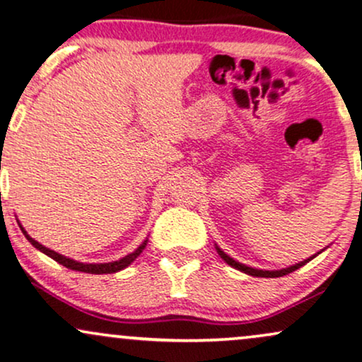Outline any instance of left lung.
<instances>
[{
  "label": "left lung",
  "mask_w": 362,
  "mask_h": 362,
  "mask_svg": "<svg viewBox=\"0 0 362 362\" xmlns=\"http://www.w3.org/2000/svg\"><path fill=\"white\" fill-rule=\"evenodd\" d=\"M216 250H217V252H219L221 258H223V259L226 261V263L229 264V267L236 268V269H239V272L246 273V275H251V276H261V278H278V276H285V275H288V273L295 272V269H298L300 267H303V264H307L308 261H312L313 258H315L317 255H320V252L324 251V250H322V251L317 252V255L310 256V258H307V259L300 261V263H297V264H291V267L281 268V269H258V268L246 267V264L239 263V261H236L234 258H230V256H229V255H226V252H224L223 250H221V247L217 246V245H216Z\"/></svg>",
  "instance_id": "8db88e82"
}]
</instances>
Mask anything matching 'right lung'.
Returning a JSON list of instances; mask_svg holds the SVG:
<instances>
[{
  "instance_id": "add662e5",
  "label": "right lung",
  "mask_w": 362,
  "mask_h": 362,
  "mask_svg": "<svg viewBox=\"0 0 362 362\" xmlns=\"http://www.w3.org/2000/svg\"><path fill=\"white\" fill-rule=\"evenodd\" d=\"M20 228H21V233L25 234V238H27L28 241L32 243V245L37 247L38 251H42L43 255L50 256L52 259H55L57 263H60L65 268L76 269V272H82V273H90V275H104V273L121 272V269H124L126 267H129V264H132L133 261L136 259L139 255H141V251L145 250V246H146V243H148V239H145V241H143L141 245H139L133 252H129V255H126L124 258H121V259H117V261H111V263H81V261L67 258V256L59 255V252H57V251L49 250V247H45L43 245H40V243H38V241H35V239L30 236L27 230L23 229V226L20 224Z\"/></svg>"
}]
</instances>
